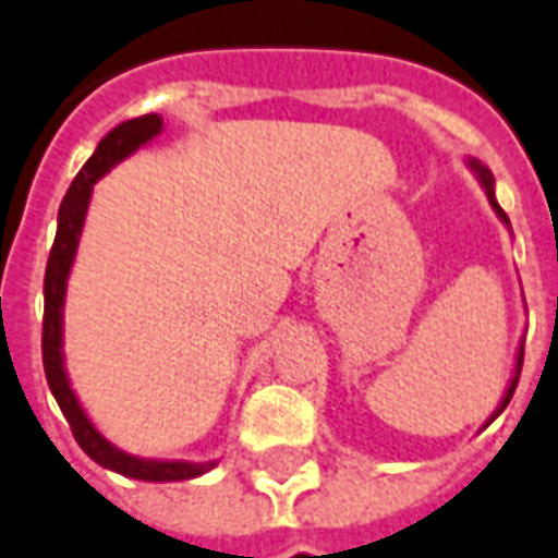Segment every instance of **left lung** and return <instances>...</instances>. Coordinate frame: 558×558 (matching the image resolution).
I'll return each instance as SVG.
<instances>
[{"instance_id":"8db88e82","label":"left lung","mask_w":558,"mask_h":558,"mask_svg":"<svg viewBox=\"0 0 558 558\" xmlns=\"http://www.w3.org/2000/svg\"><path fill=\"white\" fill-rule=\"evenodd\" d=\"M468 168H470V171H473V174H476L478 185L485 189V195H488L490 209H494V213H497L499 221H502V225H506V227H509V230H511L509 216H506V213L499 209L497 195H494V174H490L488 168H485V165L478 162V159H468ZM521 363H523V345H518V354H514V369H511L509 387H506V393H502V399H499V405L494 408V414H490L488 420H485V426H482V428H488L490 423H494V420H497V416L502 414V411H506V405H509V402H511V396H514V387H518V378H521Z\"/></svg>"}]
</instances>
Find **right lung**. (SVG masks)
Returning a JSON list of instances; mask_svg holds the SVG:
<instances>
[{"label":"right lung","instance_id":"1","mask_svg":"<svg viewBox=\"0 0 558 558\" xmlns=\"http://www.w3.org/2000/svg\"><path fill=\"white\" fill-rule=\"evenodd\" d=\"M159 132H162V118L159 114H142V118L118 123L97 144V150H94L88 162L82 165V171L70 183L68 195L61 201L59 230H56V242H52V251H49L47 278H44V373H47L49 390L56 396L61 414L68 416L76 444L100 468L111 470V473H121V476L142 478V482H185V478H197L209 473L218 461H168V458H142L123 452L121 447H114L109 437H102L100 428L90 423L80 396L70 387L68 366H64V301H68V280L70 271H73V263H76V251H80V239L82 230H85V218H88L94 183H100L114 165L130 159L138 147L150 144Z\"/></svg>","mask_w":558,"mask_h":558}]
</instances>
